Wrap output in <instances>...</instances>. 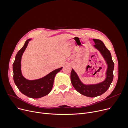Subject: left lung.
Returning <instances> with one entry per match:
<instances>
[{
    "label": "left lung",
    "instance_id": "1",
    "mask_svg": "<svg viewBox=\"0 0 128 128\" xmlns=\"http://www.w3.org/2000/svg\"><path fill=\"white\" fill-rule=\"evenodd\" d=\"M93 40L95 43L94 46L101 53L107 65L105 79L103 82L97 84L86 85L80 81L78 76L73 69H72L70 73L71 82L74 88L82 94L91 98L102 95L108 90L113 80L114 68V63L108 49L101 40L97 39H93Z\"/></svg>",
    "mask_w": 128,
    "mask_h": 128
}]
</instances>
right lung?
Listing matches in <instances>:
<instances>
[{
    "label": "right lung",
    "instance_id": "right-lung-1",
    "mask_svg": "<svg viewBox=\"0 0 128 128\" xmlns=\"http://www.w3.org/2000/svg\"><path fill=\"white\" fill-rule=\"evenodd\" d=\"M30 40L28 39L26 40L22 48L18 51L16 56L13 64V80L18 90L23 94L30 98H38L46 96L50 92L54 77L62 68L54 70L46 76L38 79L30 80L25 78L21 70V58Z\"/></svg>",
    "mask_w": 128,
    "mask_h": 128
}]
</instances>
